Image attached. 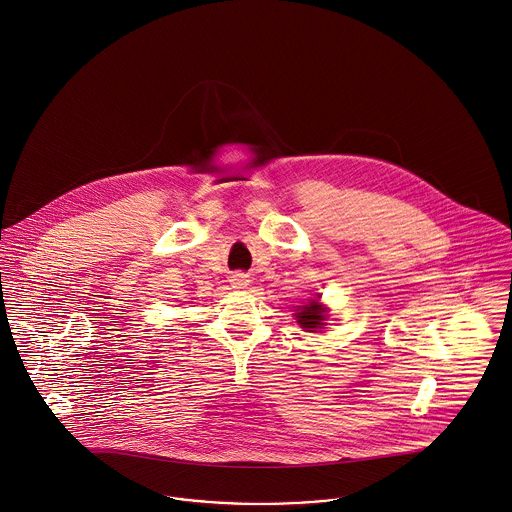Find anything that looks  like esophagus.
I'll use <instances>...</instances> for the list:
<instances>
[{
	"label": "esophagus",
	"mask_w": 512,
	"mask_h": 512,
	"mask_svg": "<svg viewBox=\"0 0 512 512\" xmlns=\"http://www.w3.org/2000/svg\"><path fill=\"white\" fill-rule=\"evenodd\" d=\"M231 283H233L234 289H244L248 283H250V279L246 274H242V272H236L231 276Z\"/></svg>",
	"instance_id": "34e87169"
}]
</instances>
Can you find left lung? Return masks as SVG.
Returning a JSON list of instances; mask_svg holds the SVG:
<instances>
[{
    "label": "left lung",
    "instance_id": "left-lung-1",
    "mask_svg": "<svg viewBox=\"0 0 512 512\" xmlns=\"http://www.w3.org/2000/svg\"><path fill=\"white\" fill-rule=\"evenodd\" d=\"M299 313H295V319L297 323L301 325V328L309 330V332H315L317 328H323L325 326V309L319 301H311L309 305H303L301 309H297Z\"/></svg>",
    "mask_w": 512,
    "mask_h": 512
}]
</instances>
